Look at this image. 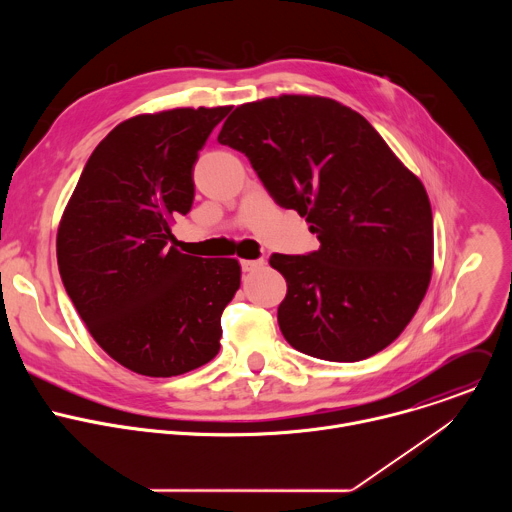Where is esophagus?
I'll use <instances>...</instances> for the list:
<instances>
[{
	"label": "esophagus",
	"instance_id": "34e87169",
	"mask_svg": "<svg viewBox=\"0 0 512 512\" xmlns=\"http://www.w3.org/2000/svg\"><path fill=\"white\" fill-rule=\"evenodd\" d=\"M263 265H265L263 259H243V261H241V269H243V271H257V269H261Z\"/></svg>",
	"mask_w": 512,
	"mask_h": 512
}]
</instances>
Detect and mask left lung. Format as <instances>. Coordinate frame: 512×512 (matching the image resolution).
Instances as JSON below:
<instances>
[{
  "mask_svg": "<svg viewBox=\"0 0 512 512\" xmlns=\"http://www.w3.org/2000/svg\"><path fill=\"white\" fill-rule=\"evenodd\" d=\"M218 143L245 154L271 198L306 216L320 249L273 253L287 281L283 338L332 362L387 348L415 316L433 269L421 180L377 129L326 97L281 95L237 107Z\"/></svg>",
  "mask_w": 512,
  "mask_h": 512,
  "instance_id": "left-lung-1",
  "label": "left lung"
}]
</instances>
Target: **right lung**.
Returning a JSON list of instances; mask_svg holds the SVG:
<instances>
[{
	"label": "right lung",
	"mask_w": 512,
	"mask_h": 512,
	"mask_svg": "<svg viewBox=\"0 0 512 512\" xmlns=\"http://www.w3.org/2000/svg\"><path fill=\"white\" fill-rule=\"evenodd\" d=\"M231 107L119 123L91 154L56 235L68 298L97 344L145 377L194 371L221 350L237 259L184 255L172 221L194 200V164Z\"/></svg>",
	"instance_id": "add662e5"
}]
</instances>
